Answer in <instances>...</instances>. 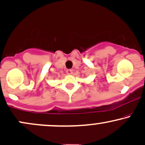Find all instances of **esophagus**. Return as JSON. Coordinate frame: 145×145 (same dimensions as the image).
<instances>
[{"label": "esophagus", "mask_w": 145, "mask_h": 145, "mask_svg": "<svg viewBox=\"0 0 145 145\" xmlns=\"http://www.w3.org/2000/svg\"><path fill=\"white\" fill-rule=\"evenodd\" d=\"M66 73H67V74L68 75H71L73 74V70L72 69H67V70L66 71Z\"/></svg>", "instance_id": "obj_1"}]
</instances>
